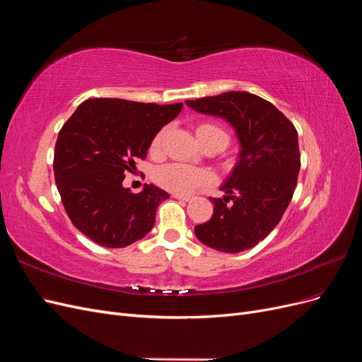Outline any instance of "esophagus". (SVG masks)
Returning a JSON list of instances; mask_svg holds the SVG:
<instances>
[{"instance_id":"obj_1","label":"esophagus","mask_w":362,"mask_h":362,"mask_svg":"<svg viewBox=\"0 0 362 362\" xmlns=\"http://www.w3.org/2000/svg\"><path fill=\"white\" fill-rule=\"evenodd\" d=\"M173 198H175V199H180V201H185V202H187V201L193 199V196H192V194H181V193H175V194H173Z\"/></svg>"}]
</instances>
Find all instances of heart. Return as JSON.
I'll list each match as a JSON object with an SVG mask.
<instances>
[{
  "instance_id": "heart-1",
  "label": "heart",
  "mask_w": 362,
  "mask_h": 362,
  "mask_svg": "<svg viewBox=\"0 0 362 362\" xmlns=\"http://www.w3.org/2000/svg\"><path fill=\"white\" fill-rule=\"evenodd\" d=\"M163 131L156 134V137L152 139L151 144V149L152 151H158L161 148V141H163ZM196 136H198V140L205 141L211 137H226V133L214 124L210 122H202L198 127H196ZM154 180L158 185H161L163 189H166L169 192H175V193H187L192 192L193 189H198L201 185L206 184L210 181V173L193 168V166H187V164H181V163H170L166 164V166H161L156 170L154 173Z\"/></svg>"
}]
</instances>
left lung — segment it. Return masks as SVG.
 I'll return each instance as SVG.
<instances>
[{
    "mask_svg": "<svg viewBox=\"0 0 362 362\" xmlns=\"http://www.w3.org/2000/svg\"><path fill=\"white\" fill-rule=\"evenodd\" d=\"M193 110L218 116L235 129L237 166L210 198L214 213L194 226L199 242L237 254L254 247L275 228L293 198L300 169L298 131L272 103L247 92H226L185 101Z\"/></svg>",
    "mask_w": 362,
    "mask_h": 362,
    "instance_id": "1",
    "label": "left lung"
}]
</instances>
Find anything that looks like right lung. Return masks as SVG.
Segmentation results:
<instances>
[{
  "mask_svg": "<svg viewBox=\"0 0 362 362\" xmlns=\"http://www.w3.org/2000/svg\"><path fill=\"white\" fill-rule=\"evenodd\" d=\"M181 108L182 103L158 105L95 98L80 104L62 127L54 177L71 222L92 242L125 247L154 226L157 208L169 193L152 184L133 193L122 181Z\"/></svg>",
  "mask_w": 362,
  "mask_h": 362,
  "instance_id": "1",
  "label": "right lung"
}]
</instances>
